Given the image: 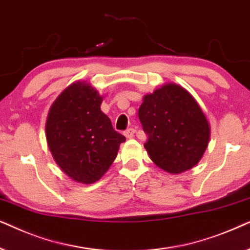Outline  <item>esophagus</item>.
<instances>
[{
    "instance_id": "esophagus-1",
    "label": "esophagus",
    "mask_w": 250,
    "mask_h": 250,
    "mask_svg": "<svg viewBox=\"0 0 250 250\" xmlns=\"http://www.w3.org/2000/svg\"><path fill=\"white\" fill-rule=\"evenodd\" d=\"M134 135H135V129L134 128H129L128 130L125 131V136L127 138H132V137H134Z\"/></svg>"
}]
</instances>
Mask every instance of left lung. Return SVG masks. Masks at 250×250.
Instances as JSON below:
<instances>
[{
	"label": "left lung",
	"mask_w": 250,
	"mask_h": 250,
	"mask_svg": "<svg viewBox=\"0 0 250 250\" xmlns=\"http://www.w3.org/2000/svg\"><path fill=\"white\" fill-rule=\"evenodd\" d=\"M138 118L147 134L149 159L169 174H181L200 161L210 139V125L194 97L166 83L143 97Z\"/></svg>",
	"instance_id": "1"
}]
</instances>
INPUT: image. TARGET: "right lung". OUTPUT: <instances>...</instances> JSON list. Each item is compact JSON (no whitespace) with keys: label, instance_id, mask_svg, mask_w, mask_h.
I'll list each match as a JSON object with an SVG mask.
<instances>
[{"label":"right lung","instance_id":"right-lung-1","mask_svg":"<svg viewBox=\"0 0 250 250\" xmlns=\"http://www.w3.org/2000/svg\"><path fill=\"white\" fill-rule=\"evenodd\" d=\"M102 102L103 96L90 83L74 82L53 102L46 118L45 137L53 160L82 184L101 179L125 142L102 112Z\"/></svg>","mask_w":250,"mask_h":250}]
</instances>
